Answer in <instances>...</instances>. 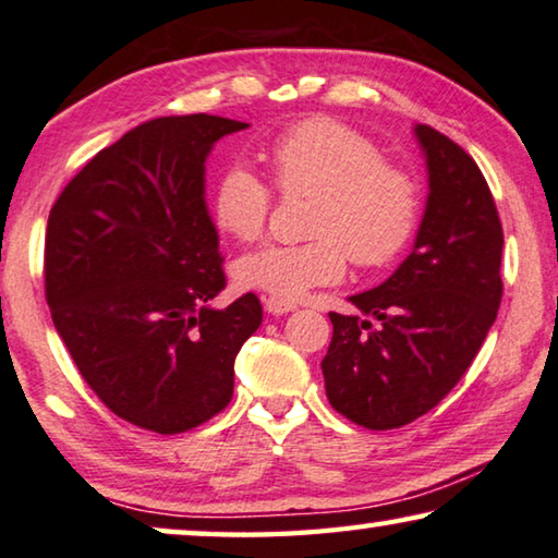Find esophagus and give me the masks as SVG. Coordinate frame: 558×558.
<instances>
[{"instance_id": "1", "label": "esophagus", "mask_w": 558, "mask_h": 558, "mask_svg": "<svg viewBox=\"0 0 558 558\" xmlns=\"http://www.w3.org/2000/svg\"><path fill=\"white\" fill-rule=\"evenodd\" d=\"M264 308H267V312L274 316H281V314L294 312L296 302H289V299H279V296H269V299H264Z\"/></svg>"}]
</instances>
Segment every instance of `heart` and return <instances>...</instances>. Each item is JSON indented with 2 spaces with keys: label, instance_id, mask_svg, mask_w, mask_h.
<instances>
[{
  "label": "heart",
  "instance_id": "heart-1",
  "mask_svg": "<svg viewBox=\"0 0 558 558\" xmlns=\"http://www.w3.org/2000/svg\"><path fill=\"white\" fill-rule=\"evenodd\" d=\"M281 194L312 196L302 244H269L234 264L244 289L299 299L308 289L344 277L347 256L356 267L379 269L407 250L422 214V186L407 169L384 165L366 136L331 119H304L264 151ZM269 186L250 167L234 165L214 190V219L239 242L264 234Z\"/></svg>",
  "mask_w": 558,
  "mask_h": 558
}]
</instances>
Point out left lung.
Masks as SVG:
<instances>
[{"mask_svg":"<svg viewBox=\"0 0 558 558\" xmlns=\"http://www.w3.org/2000/svg\"><path fill=\"white\" fill-rule=\"evenodd\" d=\"M428 194L414 246L379 287L331 312L322 362L329 404L374 432L404 426L457 387L501 304L504 231L476 161L449 136L414 126Z\"/></svg>","mask_w":558,"mask_h":558,"instance_id":"8db88e82","label":"left lung"}]
</instances>
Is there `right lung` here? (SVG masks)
<instances>
[{
	"label": "right lung",
	"mask_w": 558,
	"mask_h": 558,
	"mask_svg": "<svg viewBox=\"0 0 558 558\" xmlns=\"http://www.w3.org/2000/svg\"><path fill=\"white\" fill-rule=\"evenodd\" d=\"M246 122L149 119L101 149L49 211L45 281L51 322L107 409L182 434L234 393V359L262 324L254 294L225 289L207 207V157Z\"/></svg>",
	"instance_id": "right-lung-1"
}]
</instances>
